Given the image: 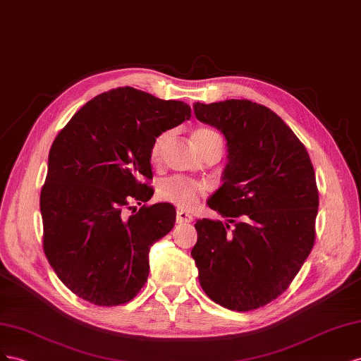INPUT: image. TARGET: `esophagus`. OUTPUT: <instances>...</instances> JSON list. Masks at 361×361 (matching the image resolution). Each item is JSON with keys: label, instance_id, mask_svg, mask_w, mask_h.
Listing matches in <instances>:
<instances>
[{"label": "esophagus", "instance_id": "1", "mask_svg": "<svg viewBox=\"0 0 361 361\" xmlns=\"http://www.w3.org/2000/svg\"><path fill=\"white\" fill-rule=\"evenodd\" d=\"M193 221V218L192 216L189 214V213H186V212H183V210H178L177 212V224H190Z\"/></svg>", "mask_w": 361, "mask_h": 361}]
</instances>
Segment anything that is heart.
<instances>
[{"label": "heart", "instance_id": "b5f03b06", "mask_svg": "<svg viewBox=\"0 0 361 361\" xmlns=\"http://www.w3.org/2000/svg\"><path fill=\"white\" fill-rule=\"evenodd\" d=\"M216 135H218V133L210 128H197L192 133V140L195 143V147L200 149L205 140ZM169 136L171 133L164 131V133H160V135L154 139L152 147H151L152 160H157L160 157V154L164 145H166ZM201 193H202L201 184L186 178H177V177L168 178L161 181L159 186V197L161 200L178 205V207L184 210H192L195 205L198 204Z\"/></svg>", "mask_w": 361, "mask_h": 361}]
</instances>
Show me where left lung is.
I'll return each mask as SVG.
<instances>
[{
  "label": "left lung",
  "instance_id": "left-lung-1",
  "mask_svg": "<svg viewBox=\"0 0 361 361\" xmlns=\"http://www.w3.org/2000/svg\"><path fill=\"white\" fill-rule=\"evenodd\" d=\"M218 128L228 161L207 201L225 222L198 219L190 255L212 301L250 312L280 296L310 254L319 207L316 175L301 140L271 109L248 99L195 102Z\"/></svg>",
  "mask_w": 361,
  "mask_h": 361
}]
</instances>
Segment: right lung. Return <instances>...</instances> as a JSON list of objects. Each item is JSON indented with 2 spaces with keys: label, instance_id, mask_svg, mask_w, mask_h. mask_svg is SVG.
I'll use <instances>...</instances> for the list:
<instances>
[{
  "label": "right lung",
  "instance_id": "add662e5",
  "mask_svg": "<svg viewBox=\"0 0 361 361\" xmlns=\"http://www.w3.org/2000/svg\"><path fill=\"white\" fill-rule=\"evenodd\" d=\"M190 119L183 101L135 87L104 92L81 107L48 156L40 192L44 251L71 292L102 307L131 301L149 274V248L175 224L154 195L151 147L160 133ZM133 209L130 215L126 210Z\"/></svg>",
  "mask_w": 361,
  "mask_h": 361
}]
</instances>
